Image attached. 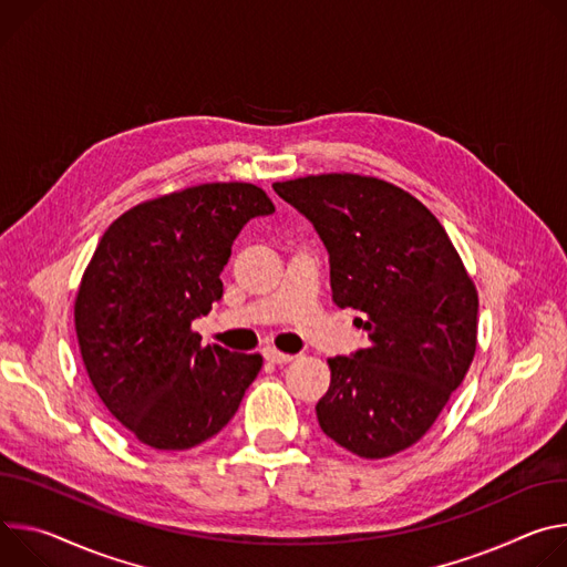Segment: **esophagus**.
Segmentation results:
<instances>
[{
    "mask_svg": "<svg viewBox=\"0 0 567 567\" xmlns=\"http://www.w3.org/2000/svg\"><path fill=\"white\" fill-rule=\"evenodd\" d=\"M264 355H266V360H270V362H275V364H284V362H290L295 355L292 353H284V351H279V349H275V347H266L264 349Z\"/></svg>",
    "mask_w": 567,
    "mask_h": 567,
    "instance_id": "1",
    "label": "esophagus"
}]
</instances>
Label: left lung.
I'll return each mask as SVG.
<instances>
[{
    "instance_id": "8db88e82",
    "label": "left lung",
    "mask_w": 567,
    "mask_h": 567,
    "mask_svg": "<svg viewBox=\"0 0 567 567\" xmlns=\"http://www.w3.org/2000/svg\"><path fill=\"white\" fill-rule=\"evenodd\" d=\"M329 251L340 308L369 347L329 358L320 427L364 460L396 455L432 427L477 347V290L446 229L403 188L327 173L275 182Z\"/></svg>"
}]
</instances>
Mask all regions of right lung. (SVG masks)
I'll use <instances>...</instances> for the list:
<instances>
[{
    "mask_svg": "<svg viewBox=\"0 0 567 567\" xmlns=\"http://www.w3.org/2000/svg\"><path fill=\"white\" fill-rule=\"evenodd\" d=\"M264 188L214 182L142 203L101 236L74 322L90 381L116 421L155 451H186L236 414L264 358L203 347L192 322L223 297L220 272Z\"/></svg>",
    "mask_w": 567,
    "mask_h": 567,
    "instance_id": "right-lung-1",
    "label": "right lung"
}]
</instances>
